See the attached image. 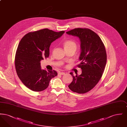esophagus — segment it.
<instances>
[{
    "label": "esophagus",
    "instance_id": "34e87169",
    "mask_svg": "<svg viewBox=\"0 0 127 127\" xmlns=\"http://www.w3.org/2000/svg\"><path fill=\"white\" fill-rule=\"evenodd\" d=\"M65 73L63 72H60L59 73V74H60V75H65Z\"/></svg>",
    "mask_w": 127,
    "mask_h": 127
}]
</instances>
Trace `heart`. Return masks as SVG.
Masks as SVG:
<instances>
[{
    "mask_svg": "<svg viewBox=\"0 0 127 127\" xmlns=\"http://www.w3.org/2000/svg\"><path fill=\"white\" fill-rule=\"evenodd\" d=\"M63 47L65 50L74 49L76 51L77 45L76 43L72 40H66L63 43Z\"/></svg>",
    "mask_w": 127,
    "mask_h": 127,
    "instance_id": "b5f03b06",
    "label": "heart"
}]
</instances>
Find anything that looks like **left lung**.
<instances>
[{
    "mask_svg": "<svg viewBox=\"0 0 127 127\" xmlns=\"http://www.w3.org/2000/svg\"><path fill=\"white\" fill-rule=\"evenodd\" d=\"M69 35L78 37L80 41L81 52L78 65L82 69L81 75L73 77L72 82L68 86L71 91L83 94L91 90L98 82L104 72L107 62L105 46L97 34L88 29L77 28L66 32Z\"/></svg>",
    "mask_w": 127,
    "mask_h": 127,
    "instance_id": "obj_1",
    "label": "left lung"
}]
</instances>
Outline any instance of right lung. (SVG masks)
Masks as SVG:
<instances>
[{
    "instance_id": "obj_1",
    "label": "right lung",
    "mask_w": 127,
    "mask_h": 127,
    "mask_svg": "<svg viewBox=\"0 0 127 127\" xmlns=\"http://www.w3.org/2000/svg\"><path fill=\"white\" fill-rule=\"evenodd\" d=\"M64 32L43 29L28 33L19 43L15 59L16 72L22 83L31 90H45L51 79L57 76L55 70L41 69L40 61L48 58L51 43Z\"/></svg>"
}]
</instances>
